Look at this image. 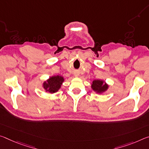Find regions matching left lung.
Instances as JSON below:
<instances>
[{
	"label": "left lung",
	"mask_w": 149,
	"mask_h": 149,
	"mask_svg": "<svg viewBox=\"0 0 149 149\" xmlns=\"http://www.w3.org/2000/svg\"><path fill=\"white\" fill-rule=\"evenodd\" d=\"M108 85L103 80H93L91 84V88L97 93H102L107 90Z\"/></svg>",
	"instance_id": "left-lung-1"
}]
</instances>
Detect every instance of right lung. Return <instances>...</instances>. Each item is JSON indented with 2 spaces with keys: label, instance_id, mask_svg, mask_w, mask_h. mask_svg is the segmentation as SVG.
I'll return each mask as SVG.
<instances>
[{
  "label": "right lung",
  "instance_id": "obj_1",
  "mask_svg": "<svg viewBox=\"0 0 149 149\" xmlns=\"http://www.w3.org/2000/svg\"><path fill=\"white\" fill-rule=\"evenodd\" d=\"M63 81H64V79L62 76L54 75L44 82L43 87L46 91H48L50 93H54L60 89Z\"/></svg>",
  "mask_w": 149,
  "mask_h": 149
}]
</instances>
